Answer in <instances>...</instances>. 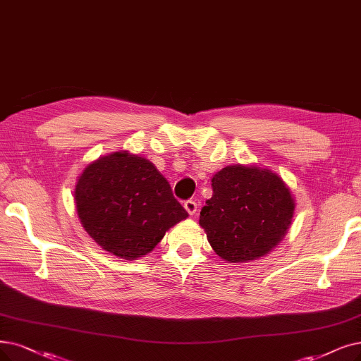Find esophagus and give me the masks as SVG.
<instances>
[{
  "mask_svg": "<svg viewBox=\"0 0 361 361\" xmlns=\"http://www.w3.org/2000/svg\"><path fill=\"white\" fill-rule=\"evenodd\" d=\"M183 207H185V210L190 213V216H194L195 213H197V210H198V204L195 203V201H192V200H188L186 201V203L183 204Z\"/></svg>",
  "mask_w": 361,
  "mask_h": 361,
  "instance_id": "obj_1",
  "label": "esophagus"
}]
</instances>
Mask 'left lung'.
<instances>
[{
    "label": "left lung",
    "instance_id": "obj_1",
    "mask_svg": "<svg viewBox=\"0 0 361 361\" xmlns=\"http://www.w3.org/2000/svg\"><path fill=\"white\" fill-rule=\"evenodd\" d=\"M212 188V198L200 212V226L224 261L243 264L264 257L289 231L295 198L271 169L226 166L213 175Z\"/></svg>",
    "mask_w": 361,
    "mask_h": 361
}]
</instances>
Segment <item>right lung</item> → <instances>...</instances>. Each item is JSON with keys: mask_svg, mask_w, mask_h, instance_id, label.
Wrapping results in <instances>:
<instances>
[{"mask_svg": "<svg viewBox=\"0 0 361 361\" xmlns=\"http://www.w3.org/2000/svg\"><path fill=\"white\" fill-rule=\"evenodd\" d=\"M74 198L85 233L105 252L126 261L152 252L171 226L188 218L157 167L128 151L99 157L85 166Z\"/></svg>", "mask_w": 361, "mask_h": 361, "instance_id": "obj_1", "label": "right lung"}]
</instances>
